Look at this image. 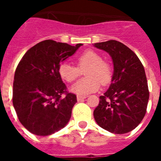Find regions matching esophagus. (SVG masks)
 Listing matches in <instances>:
<instances>
[{
    "label": "esophagus",
    "mask_w": 161,
    "mask_h": 161,
    "mask_svg": "<svg viewBox=\"0 0 161 161\" xmlns=\"http://www.w3.org/2000/svg\"><path fill=\"white\" fill-rule=\"evenodd\" d=\"M87 97L86 96H81V95H78L77 96V100L78 101H82L83 99H84V98H86Z\"/></svg>",
    "instance_id": "1"
}]
</instances>
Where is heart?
<instances>
[{"mask_svg":"<svg viewBox=\"0 0 161 161\" xmlns=\"http://www.w3.org/2000/svg\"><path fill=\"white\" fill-rule=\"evenodd\" d=\"M78 68L68 63H61L58 73L63 80L72 83L84 71L86 78L71 86V92L78 95H87L94 93L101 85H107L112 79V68L108 62L102 60L101 56L93 51L87 50L76 58Z\"/></svg>","mask_w":161,"mask_h":161,"instance_id":"obj_1","label":"heart"}]
</instances>
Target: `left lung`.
Wrapping results in <instances>:
<instances>
[{"label": "left lung", "instance_id": "obj_1", "mask_svg": "<svg viewBox=\"0 0 161 161\" xmlns=\"http://www.w3.org/2000/svg\"><path fill=\"white\" fill-rule=\"evenodd\" d=\"M93 46L109 54L114 73L109 88L100 96L93 117L113 134H126L137 127L146 113L149 88L145 68L134 52L122 42L109 41Z\"/></svg>", "mask_w": 161, "mask_h": 161}]
</instances>
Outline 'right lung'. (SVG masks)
<instances>
[{"label":"right lung","instance_id":"obj_1","mask_svg":"<svg viewBox=\"0 0 161 161\" xmlns=\"http://www.w3.org/2000/svg\"><path fill=\"white\" fill-rule=\"evenodd\" d=\"M81 46L45 40L29 49L17 65L12 103L19 121L33 135H53L70 119L77 97L67 92L58 67Z\"/></svg>","mask_w":161,"mask_h":161}]
</instances>
